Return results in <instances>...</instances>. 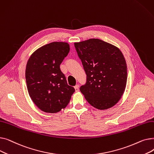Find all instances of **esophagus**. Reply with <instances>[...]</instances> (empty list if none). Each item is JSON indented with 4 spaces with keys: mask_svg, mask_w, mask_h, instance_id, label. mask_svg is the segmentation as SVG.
<instances>
[{
    "mask_svg": "<svg viewBox=\"0 0 154 154\" xmlns=\"http://www.w3.org/2000/svg\"><path fill=\"white\" fill-rule=\"evenodd\" d=\"M79 85H76L75 86H74V88H75V91L76 92H78L79 91Z\"/></svg>",
    "mask_w": 154,
    "mask_h": 154,
    "instance_id": "34e87169",
    "label": "esophagus"
}]
</instances>
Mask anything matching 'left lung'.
I'll return each mask as SVG.
<instances>
[{
	"mask_svg": "<svg viewBox=\"0 0 154 154\" xmlns=\"http://www.w3.org/2000/svg\"><path fill=\"white\" fill-rule=\"evenodd\" d=\"M74 46L87 75L86 83L80 87L87 101L100 110L115 106L125 91L127 79L122 52L98 38L75 42Z\"/></svg>",
	"mask_w": 154,
	"mask_h": 154,
	"instance_id": "8db88e82",
	"label": "left lung"
}]
</instances>
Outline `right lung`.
<instances>
[{
  "instance_id": "obj_1",
  "label": "right lung",
  "mask_w": 154,
  "mask_h": 154,
  "mask_svg": "<svg viewBox=\"0 0 154 154\" xmlns=\"http://www.w3.org/2000/svg\"><path fill=\"white\" fill-rule=\"evenodd\" d=\"M69 51L67 42H54L38 48L27 62L26 79L29 94L45 112L56 113L64 109L75 92L60 69Z\"/></svg>"
}]
</instances>
